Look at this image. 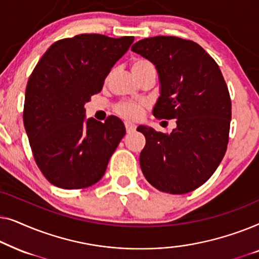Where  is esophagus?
Returning a JSON list of instances; mask_svg holds the SVG:
<instances>
[{
  "instance_id": "esophagus-1",
  "label": "esophagus",
  "mask_w": 259,
  "mask_h": 259,
  "mask_svg": "<svg viewBox=\"0 0 259 259\" xmlns=\"http://www.w3.org/2000/svg\"><path fill=\"white\" fill-rule=\"evenodd\" d=\"M125 127H126V132L127 133H132L137 128V126L132 122H125Z\"/></svg>"
}]
</instances>
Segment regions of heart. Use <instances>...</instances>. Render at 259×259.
Returning <instances> with one entry per match:
<instances>
[{
  "instance_id": "1",
  "label": "heart",
  "mask_w": 259,
  "mask_h": 259,
  "mask_svg": "<svg viewBox=\"0 0 259 259\" xmlns=\"http://www.w3.org/2000/svg\"><path fill=\"white\" fill-rule=\"evenodd\" d=\"M148 70H155L154 65L146 59H136L132 62V72L136 76L148 72ZM115 113L122 118L128 120H138L144 114V105L138 102H120L115 106Z\"/></svg>"
}]
</instances>
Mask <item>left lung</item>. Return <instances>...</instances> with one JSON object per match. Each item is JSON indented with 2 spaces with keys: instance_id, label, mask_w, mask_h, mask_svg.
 I'll list each match as a JSON object with an SVG mask.
<instances>
[{
  "instance_id": "left-lung-1",
  "label": "left lung",
  "mask_w": 259,
  "mask_h": 259,
  "mask_svg": "<svg viewBox=\"0 0 259 259\" xmlns=\"http://www.w3.org/2000/svg\"><path fill=\"white\" fill-rule=\"evenodd\" d=\"M132 51L157 67L160 97L153 108L158 119H177L172 133L147 126L140 167L161 192H191L210 179L229 143L231 99L219 66L199 45L176 36L136 42Z\"/></svg>"
}]
</instances>
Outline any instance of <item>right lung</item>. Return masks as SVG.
Instances as JSON below:
<instances>
[{"instance_id": "obj_1", "label": "right lung", "mask_w": 259, "mask_h": 259, "mask_svg": "<svg viewBox=\"0 0 259 259\" xmlns=\"http://www.w3.org/2000/svg\"><path fill=\"white\" fill-rule=\"evenodd\" d=\"M133 36L80 34L53 44L35 66L26 88L23 123L35 162L53 185L86 189L105 175L126 134L116 116L84 120V104L101 92Z\"/></svg>"}]
</instances>
